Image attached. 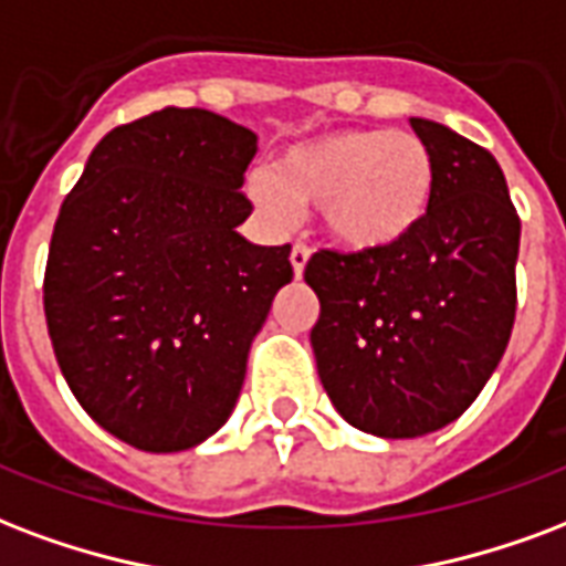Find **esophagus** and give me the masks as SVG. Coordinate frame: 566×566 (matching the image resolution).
Instances as JSON below:
<instances>
[{
	"label": "esophagus",
	"instance_id": "obj_1",
	"mask_svg": "<svg viewBox=\"0 0 566 566\" xmlns=\"http://www.w3.org/2000/svg\"><path fill=\"white\" fill-rule=\"evenodd\" d=\"M308 258H312V252H308V245L293 243L291 264H293V275H296V279H300V275L305 273V264H308Z\"/></svg>",
	"mask_w": 566,
	"mask_h": 566
}]
</instances>
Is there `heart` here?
Returning <instances> with one entry per match:
<instances>
[{"mask_svg":"<svg viewBox=\"0 0 566 566\" xmlns=\"http://www.w3.org/2000/svg\"><path fill=\"white\" fill-rule=\"evenodd\" d=\"M249 192L273 219L314 207L323 231L347 252H386L418 231L433 205L437 163L407 129L350 127L291 145L273 175H254Z\"/></svg>","mask_w":566,"mask_h":566,"instance_id":"b5f03b06","label":"heart"}]
</instances>
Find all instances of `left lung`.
I'll list each match as a JSON object with an SVG mask.
<instances>
[{"instance_id":"left-lung-1","label":"left lung","mask_w":566,"mask_h":566,"mask_svg":"<svg viewBox=\"0 0 566 566\" xmlns=\"http://www.w3.org/2000/svg\"><path fill=\"white\" fill-rule=\"evenodd\" d=\"M437 163L430 213L386 252L321 249L305 282L326 395L353 427L416 439L451 424L493 377L516 317L520 216L495 157L409 118Z\"/></svg>"}]
</instances>
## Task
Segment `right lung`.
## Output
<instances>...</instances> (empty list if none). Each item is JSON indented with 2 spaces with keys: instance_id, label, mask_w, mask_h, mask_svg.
I'll list each match as a JSON object with an SVG mask.
<instances>
[{
  "instance_id": "right-lung-1",
  "label": "right lung",
  "mask_w": 566,
  "mask_h": 566,
  "mask_svg": "<svg viewBox=\"0 0 566 566\" xmlns=\"http://www.w3.org/2000/svg\"><path fill=\"white\" fill-rule=\"evenodd\" d=\"M258 136L207 109L106 133L55 219L43 314L73 398L120 442L168 454L234 409L291 245L237 234Z\"/></svg>"
}]
</instances>
